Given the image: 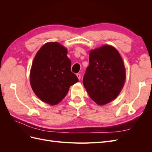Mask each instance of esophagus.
I'll use <instances>...</instances> for the list:
<instances>
[{
    "instance_id": "34e87169",
    "label": "esophagus",
    "mask_w": 152,
    "mask_h": 152,
    "mask_svg": "<svg viewBox=\"0 0 152 152\" xmlns=\"http://www.w3.org/2000/svg\"><path fill=\"white\" fill-rule=\"evenodd\" d=\"M76 75L78 77V79H79V80H80V79H81V75L80 74V73H77Z\"/></svg>"
}]
</instances>
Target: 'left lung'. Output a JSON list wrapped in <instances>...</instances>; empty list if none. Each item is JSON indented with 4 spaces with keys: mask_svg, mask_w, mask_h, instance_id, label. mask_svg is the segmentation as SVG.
<instances>
[{
    "mask_svg": "<svg viewBox=\"0 0 152 152\" xmlns=\"http://www.w3.org/2000/svg\"><path fill=\"white\" fill-rule=\"evenodd\" d=\"M89 65L83 84L90 98L98 105H104L120 94L126 79V68L118 50L103 45L89 51Z\"/></svg>",
    "mask_w": 152,
    "mask_h": 152,
    "instance_id": "left-lung-1",
    "label": "left lung"
}]
</instances>
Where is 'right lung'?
<instances>
[{"label":"right lung","instance_id":"right-lung-1","mask_svg":"<svg viewBox=\"0 0 152 152\" xmlns=\"http://www.w3.org/2000/svg\"><path fill=\"white\" fill-rule=\"evenodd\" d=\"M67 49L57 42L44 44L35 54L30 72V82L43 102L56 105L67 94L70 87L79 82L71 72Z\"/></svg>","mask_w":152,"mask_h":152}]
</instances>
